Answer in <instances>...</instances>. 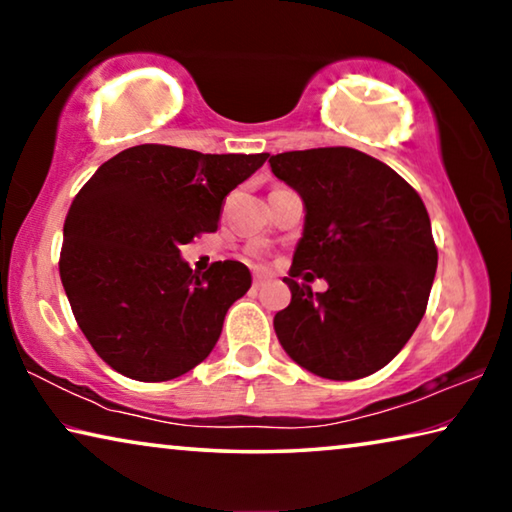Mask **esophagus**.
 Instances as JSON below:
<instances>
[{"label": "esophagus", "instance_id": "1", "mask_svg": "<svg viewBox=\"0 0 512 512\" xmlns=\"http://www.w3.org/2000/svg\"><path fill=\"white\" fill-rule=\"evenodd\" d=\"M266 282H268L266 275H262V273H257V275L253 277V287H255V289H262Z\"/></svg>", "mask_w": 512, "mask_h": 512}]
</instances>
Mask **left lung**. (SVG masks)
Instances as JSON below:
<instances>
[{"instance_id":"obj_1","label":"left lung","mask_w":512,"mask_h":512,"mask_svg":"<svg viewBox=\"0 0 512 512\" xmlns=\"http://www.w3.org/2000/svg\"><path fill=\"white\" fill-rule=\"evenodd\" d=\"M268 164L307 212L284 277L291 302L273 318L277 339L318 377H368L395 359L427 311L438 266L427 207L400 173L348 146L277 153ZM314 272L325 294L297 282Z\"/></svg>"}]
</instances>
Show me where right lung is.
<instances>
[{
	"label": "right lung",
	"mask_w": 512,
	"mask_h": 512,
	"mask_svg": "<svg viewBox=\"0 0 512 512\" xmlns=\"http://www.w3.org/2000/svg\"><path fill=\"white\" fill-rule=\"evenodd\" d=\"M266 158L140 144L81 187L65 219L60 280L85 339L112 370L169 381L207 359L253 277L235 259L194 273L180 246L219 228L225 196Z\"/></svg>",
	"instance_id": "1"
}]
</instances>
